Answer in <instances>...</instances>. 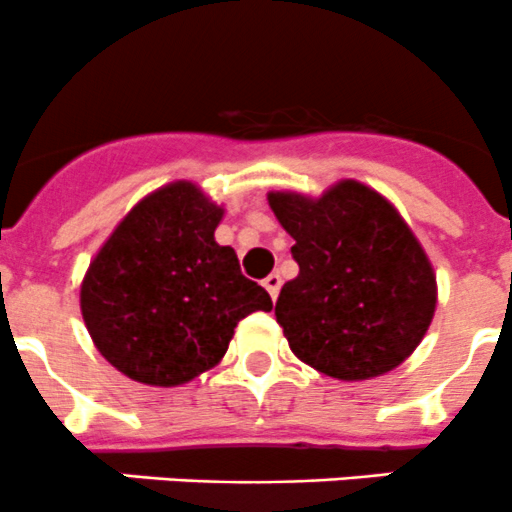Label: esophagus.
<instances>
[{"label": "esophagus", "mask_w": 512, "mask_h": 512, "mask_svg": "<svg viewBox=\"0 0 512 512\" xmlns=\"http://www.w3.org/2000/svg\"><path fill=\"white\" fill-rule=\"evenodd\" d=\"M262 285H265L272 299H277V294H280V287H282V277L277 275V272H272V275H267L265 280H262Z\"/></svg>", "instance_id": "34e87169"}]
</instances>
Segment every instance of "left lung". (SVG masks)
Masks as SVG:
<instances>
[{"label":"left lung","mask_w":512,"mask_h":512,"mask_svg":"<svg viewBox=\"0 0 512 512\" xmlns=\"http://www.w3.org/2000/svg\"><path fill=\"white\" fill-rule=\"evenodd\" d=\"M267 200L299 265L275 307L294 356L342 381L409 359L436 312V275L399 210L359 180Z\"/></svg>","instance_id":"1"}]
</instances>
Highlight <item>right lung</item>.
Masks as SVG:
<instances>
[{
	"label": "right lung",
	"mask_w": 512,
	"mask_h": 512,
	"mask_svg": "<svg viewBox=\"0 0 512 512\" xmlns=\"http://www.w3.org/2000/svg\"><path fill=\"white\" fill-rule=\"evenodd\" d=\"M225 210L188 180L146 195L111 232L81 282L96 349L128 379L180 386L213 369L247 314L272 299L215 242Z\"/></svg>",
	"instance_id": "right-lung-1"
}]
</instances>
